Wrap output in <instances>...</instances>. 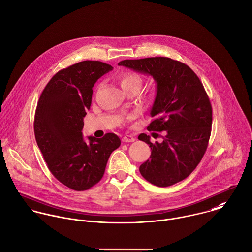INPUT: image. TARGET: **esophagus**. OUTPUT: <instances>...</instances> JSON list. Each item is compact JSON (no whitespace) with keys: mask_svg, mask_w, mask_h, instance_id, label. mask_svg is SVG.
Instances as JSON below:
<instances>
[{"mask_svg":"<svg viewBox=\"0 0 252 252\" xmlns=\"http://www.w3.org/2000/svg\"><path fill=\"white\" fill-rule=\"evenodd\" d=\"M135 140L136 139L131 135H126L122 138V142H124V143H131V142H134Z\"/></svg>","mask_w":252,"mask_h":252,"instance_id":"esophagus-1","label":"esophagus"}]
</instances>
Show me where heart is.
<instances>
[{"label":"heart","instance_id":"obj_1","mask_svg":"<svg viewBox=\"0 0 252 252\" xmlns=\"http://www.w3.org/2000/svg\"><path fill=\"white\" fill-rule=\"evenodd\" d=\"M118 81L121 88L125 92H130L133 90L138 92L142 85V77L138 73L132 71H125L119 75Z\"/></svg>","mask_w":252,"mask_h":252}]
</instances>
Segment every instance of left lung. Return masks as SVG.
<instances>
[{"mask_svg":"<svg viewBox=\"0 0 252 252\" xmlns=\"http://www.w3.org/2000/svg\"><path fill=\"white\" fill-rule=\"evenodd\" d=\"M118 65L150 74L158 84L147 129L165 136L153 144L147 134L139 135L152 150L140 166L142 176L158 187L183 181L202 159L211 134L212 106L203 85L187 64L169 58L125 60Z\"/></svg>","mask_w":252,"mask_h":252,"instance_id":"8db88e82","label":"left lung"}]
</instances>
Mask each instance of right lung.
<instances>
[{
    "instance_id": "1",
    "label": "right lung",
    "mask_w": 252,
    "mask_h": 252,
    "mask_svg": "<svg viewBox=\"0 0 252 252\" xmlns=\"http://www.w3.org/2000/svg\"><path fill=\"white\" fill-rule=\"evenodd\" d=\"M112 66L84 61L57 72L38 100L34 133L51 173L62 184L80 191L97 184L111 153L121 141L114 133L102 138L82 135L83 118L90 109L93 87Z\"/></svg>"
}]
</instances>
